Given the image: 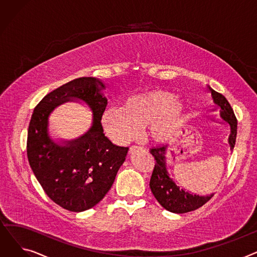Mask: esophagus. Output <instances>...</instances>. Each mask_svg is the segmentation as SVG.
Returning a JSON list of instances; mask_svg holds the SVG:
<instances>
[{"label":"esophagus","mask_w":257,"mask_h":257,"mask_svg":"<svg viewBox=\"0 0 257 257\" xmlns=\"http://www.w3.org/2000/svg\"><path fill=\"white\" fill-rule=\"evenodd\" d=\"M139 151H144V149H143L142 147H136V146H134V147L130 148V153L131 154H134V153H137Z\"/></svg>","instance_id":"obj_1"}]
</instances>
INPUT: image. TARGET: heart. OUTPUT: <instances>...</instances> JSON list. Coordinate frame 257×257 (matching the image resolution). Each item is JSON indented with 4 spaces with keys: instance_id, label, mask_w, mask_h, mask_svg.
Returning <instances> with one entry per match:
<instances>
[{
    "instance_id": "b5f03b06",
    "label": "heart",
    "mask_w": 257,
    "mask_h": 257,
    "mask_svg": "<svg viewBox=\"0 0 257 257\" xmlns=\"http://www.w3.org/2000/svg\"><path fill=\"white\" fill-rule=\"evenodd\" d=\"M187 106L172 91L152 89L128 96L121 107H109L101 114V124L109 137L119 145H126L141 134L147 126V136L161 145L178 136Z\"/></svg>"
}]
</instances>
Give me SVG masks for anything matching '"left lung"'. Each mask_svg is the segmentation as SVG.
Segmentation results:
<instances>
[{"label": "left lung", "instance_id": "8db88e82", "mask_svg": "<svg viewBox=\"0 0 257 257\" xmlns=\"http://www.w3.org/2000/svg\"><path fill=\"white\" fill-rule=\"evenodd\" d=\"M207 91L210 93L212 100L210 112L219 111L218 120H214L211 115L210 119L224 125L228 129L227 146L232 152L236 141L237 121L233 113L232 108L223 94L213 90L209 85H206ZM152 155L156 159V165L150 180V188L158 203L168 211L174 213H185L196 210L204 205L211 199L213 193L210 195H196L191 191L185 190L177 180H175L172 165H168V146L156 148L151 150Z\"/></svg>", "mask_w": 257, "mask_h": 257}]
</instances>
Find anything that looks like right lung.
<instances>
[{
    "instance_id": "right-lung-1",
    "label": "right lung",
    "mask_w": 257,
    "mask_h": 257,
    "mask_svg": "<svg viewBox=\"0 0 257 257\" xmlns=\"http://www.w3.org/2000/svg\"><path fill=\"white\" fill-rule=\"evenodd\" d=\"M105 89L98 78L75 79L48 93L31 116L27 140L30 167L48 197L70 211H84L99 203L112 186L129 150L112 144L104 134L101 114L107 105ZM69 101L83 102L90 108L91 127L76 139H54L48 129L49 115Z\"/></svg>"
}]
</instances>
